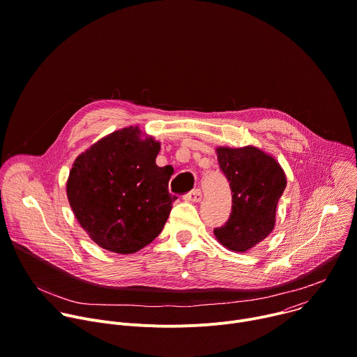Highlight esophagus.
I'll list each match as a JSON object with an SVG mask.
<instances>
[{"mask_svg":"<svg viewBox=\"0 0 357 357\" xmlns=\"http://www.w3.org/2000/svg\"><path fill=\"white\" fill-rule=\"evenodd\" d=\"M183 199H185L186 202L197 203V202H200V200H202V192H200V189H193L192 192L186 193V195L183 196Z\"/></svg>","mask_w":357,"mask_h":357,"instance_id":"obj_1","label":"esophagus"}]
</instances>
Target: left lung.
<instances>
[{
    "instance_id": "8db88e82",
    "label": "left lung",
    "mask_w": 357,
    "mask_h": 357,
    "mask_svg": "<svg viewBox=\"0 0 357 357\" xmlns=\"http://www.w3.org/2000/svg\"><path fill=\"white\" fill-rule=\"evenodd\" d=\"M217 158L229 182L232 206L214 235L225 248L245 252L272 232L286 175L275 158L257 147H218Z\"/></svg>"
}]
</instances>
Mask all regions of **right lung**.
Segmentation results:
<instances>
[{
  "label": "right lung",
  "instance_id": "obj_1",
  "mask_svg": "<svg viewBox=\"0 0 357 357\" xmlns=\"http://www.w3.org/2000/svg\"><path fill=\"white\" fill-rule=\"evenodd\" d=\"M160 143L137 128L117 130L77 157L67 181L70 206L91 238L117 254H133L162 231L178 199L172 174L155 164Z\"/></svg>",
  "mask_w": 357,
  "mask_h": 357
}]
</instances>
